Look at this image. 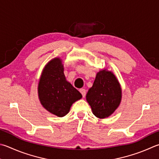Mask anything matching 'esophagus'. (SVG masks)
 Segmentation results:
<instances>
[{
	"mask_svg": "<svg viewBox=\"0 0 159 159\" xmlns=\"http://www.w3.org/2000/svg\"><path fill=\"white\" fill-rule=\"evenodd\" d=\"M80 92L81 93L83 97L84 98L86 95V90L85 89H80Z\"/></svg>",
	"mask_w": 159,
	"mask_h": 159,
	"instance_id": "esophagus-1",
	"label": "esophagus"
}]
</instances>
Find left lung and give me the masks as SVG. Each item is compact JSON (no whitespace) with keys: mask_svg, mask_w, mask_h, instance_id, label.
I'll list each match as a JSON object with an SVG mask.
<instances>
[{"mask_svg":"<svg viewBox=\"0 0 159 159\" xmlns=\"http://www.w3.org/2000/svg\"><path fill=\"white\" fill-rule=\"evenodd\" d=\"M121 99L122 89L116 76L107 70L99 71L86 94L93 114L100 119L109 117L118 108Z\"/></svg>","mask_w":159,"mask_h":159,"instance_id":"obj_1","label":"left lung"}]
</instances>
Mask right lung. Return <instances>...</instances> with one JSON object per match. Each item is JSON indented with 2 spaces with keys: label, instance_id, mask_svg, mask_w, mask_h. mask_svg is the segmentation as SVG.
Here are the masks:
<instances>
[{
  "label": "right lung",
  "instance_id": "1",
  "mask_svg": "<svg viewBox=\"0 0 159 159\" xmlns=\"http://www.w3.org/2000/svg\"><path fill=\"white\" fill-rule=\"evenodd\" d=\"M40 103L46 110L57 117H64L71 105L82 94L66 80L62 60L55 57L42 71L38 84Z\"/></svg>",
  "mask_w": 159,
  "mask_h": 159
}]
</instances>
